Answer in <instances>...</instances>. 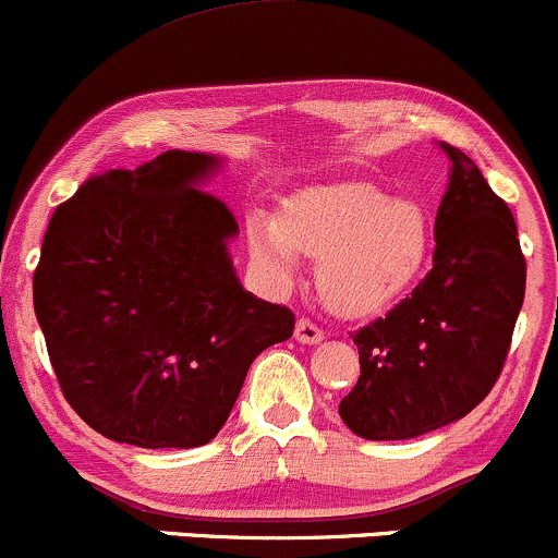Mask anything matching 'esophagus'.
Segmentation results:
<instances>
[{
    "label": "esophagus",
    "instance_id": "1",
    "mask_svg": "<svg viewBox=\"0 0 558 558\" xmlns=\"http://www.w3.org/2000/svg\"><path fill=\"white\" fill-rule=\"evenodd\" d=\"M295 340L298 343H305V345H316L325 340V332H322L319 327L314 325V322L308 319H298L295 322Z\"/></svg>",
    "mask_w": 558,
    "mask_h": 558
}]
</instances>
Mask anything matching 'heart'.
Returning <instances> with one entry per match:
<instances>
[{"label":"heart","instance_id":"obj_1","mask_svg":"<svg viewBox=\"0 0 558 558\" xmlns=\"http://www.w3.org/2000/svg\"><path fill=\"white\" fill-rule=\"evenodd\" d=\"M250 255L274 284L295 279L298 255L316 257V287L329 311L349 319L397 303L421 277L430 229L421 205L373 183H340L292 196L277 223L253 215Z\"/></svg>","mask_w":558,"mask_h":558}]
</instances>
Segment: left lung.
Here are the masks:
<instances>
[{
  "label": "left lung",
  "mask_w": 558,
  "mask_h": 558,
  "mask_svg": "<svg viewBox=\"0 0 558 558\" xmlns=\"http://www.w3.org/2000/svg\"><path fill=\"white\" fill-rule=\"evenodd\" d=\"M439 146L452 167L436 213L434 268L353 335L362 375L338 412L362 439H412L469 415L502 373L524 303L511 209L460 148Z\"/></svg>",
  "instance_id": "8db88e82"
}]
</instances>
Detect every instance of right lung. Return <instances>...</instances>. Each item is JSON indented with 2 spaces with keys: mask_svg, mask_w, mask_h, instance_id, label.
<instances>
[{
  "mask_svg": "<svg viewBox=\"0 0 558 558\" xmlns=\"http://www.w3.org/2000/svg\"><path fill=\"white\" fill-rule=\"evenodd\" d=\"M220 161L175 148L93 175L47 226L34 311L65 401L106 439L207 445L257 353L292 338V311L239 284L236 218L199 189Z\"/></svg>",
  "mask_w": 558,
  "mask_h": 558,
  "instance_id": "1",
  "label": "right lung"
}]
</instances>
